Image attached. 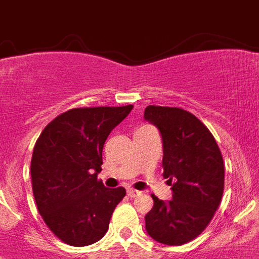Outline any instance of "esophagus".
<instances>
[{"label":"esophagus","mask_w":259,"mask_h":259,"mask_svg":"<svg viewBox=\"0 0 259 259\" xmlns=\"http://www.w3.org/2000/svg\"><path fill=\"white\" fill-rule=\"evenodd\" d=\"M140 191H137V189H133V188H129L127 189V195H129V197H136L140 195Z\"/></svg>","instance_id":"obj_1"}]
</instances>
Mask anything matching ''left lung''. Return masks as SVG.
Instances as JSON below:
<instances>
[{
    "label": "left lung",
    "instance_id": "left-lung-1",
    "mask_svg": "<svg viewBox=\"0 0 259 259\" xmlns=\"http://www.w3.org/2000/svg\"><path fill=\"white\" fill-rule=\"evenodd\" d=\"M144 118L161 134L162 175L172 185V200L152 195L146 233L164 245H184L203 233L221 204L223 157L209 130L185 110L148 106Z\"/></svg>",
    "mask_w": 259,
    "mask_h": 259
}]
</instances>
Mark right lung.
<instances>
[{
    "instance_id": "obj_1",
    "label": "right lung",
    "mask_w": 259,
    "mask_h": 259,
    "mask_svg": "<svg viewBox=\"0 0 259 259\" xmlns=\"http://www.w3.org/2000/svg\"><path fill=\"white\" fill-rule=\"evenodd\" d=\"M133 105L86 107L60 114L36 141L30 161L36 205L52 233L71 246L101 239L126 191L98 180L102 150Z\"/></svg>"
}]
</instances>
